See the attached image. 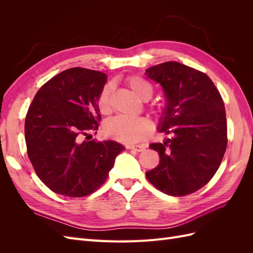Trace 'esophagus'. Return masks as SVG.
<instances>
[{
	"instance_id": "obj_1",
	"label": "esophagus",
	"mask_w": 253,
	"mask_h": 253,
	"mask_svg": "<svg viewBox=\"0 0 253 253\" xmlns=\"http://www.w3.org/2000/svg\"><path fill=\"white\" fill-rule=\"evenodd\" d=\"M126 149L134 150L136 152H142V151L145 150V148L143 147V145H127Z\"/></svg>"
}]
</instances>
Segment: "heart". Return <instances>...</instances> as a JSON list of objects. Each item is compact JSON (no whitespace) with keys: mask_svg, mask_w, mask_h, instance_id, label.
<instances>
[{"mask_svg":"<svg viewBox=\"0 0 253 253\" xmlns=\"http://www.w3.org/2000/svg\"><path fill=\"white\" fill-rule=\"evenodd\" d=\"M126 83L133 93L141 100L147 101L152 97V85L140 76H129L126 79ZM111 94L112 85L105 84L97 97V106L102 114L110 111ZM152 129L153 126L151 122L143 117L132 118L117 116L110 119L104 126V132L106 135L126 144H134L143 141L151 135Z\"/></svg>","mask_w":253,"mask_h":253,"instance_id":"1","label":"heart"}]
</instances>
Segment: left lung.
<instances>
[{"mask_svg": "<svg viewBox=\"0 0 253 253\" xmlns=\"http://www.w3.org/2000/svg\"><path fill=\"white\" fill-rule=\"evenodd\" d=\"M145 75L162 85L167 98L158 129L173 135L150 145L160 159L145 176L168 195L191 194L211 180L224 157L228 139L223 98L205 73L175 61L149 67Z\"/></svg>", "mask_w": 253, "mask_h": 253, "instance_id": "8db88e82", "label": "left lung"}]
</instances>
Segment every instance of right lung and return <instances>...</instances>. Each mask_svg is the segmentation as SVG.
I'll use <instances>...</instances> for the list:
<instances>
[{
	"mask_svg": "<svg viewBox=\"0 0 253 253\" xmlns=\"http://www.w3.org/2000/svg\"><path fill=\"white\" fill-rule=\"evenodd\" d=\"M104 73L73 67L38 90L25 118L27 155L35 172L52 192L70 197L89 195L100 188L125 150L113 141H86L97 131V97Z\"/></svg>",
	"mask_w": 253,
	"mask_h": 253,
	"instance_id": "1",
	"label": "right lung"
}]
</instances>
